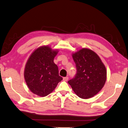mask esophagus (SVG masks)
Returning <instances> with one entry per match:
<instances>
[{"mask_svg": "<svg viewBox=\"0 0 128 128\" xmlns=\"http://www.w3.org/2000/svg\"><path fill=\"white\" fill-rule=\"evenodd\" d=\"M68 80V76H66V77H64L63 78V80L64 81H66H66H67Z\"/></svg>", "mask_w": 128, "mask_h": 128, "instance_id": "34e87169", "label": "esophagus"}]
</instances>
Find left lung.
Segmentation results:
<instances>
[{
	"label": "left lung",
	"instance_id": "8db88e82",
	"mask_svg": "<svg viewBox=\"0 0 128 128\" xmlns=\"http://www.w3.org/2000/svg\"><path fill=\"white\" fill-rule=\"evenodd\" d=\"M72 57L76 73L68 82L79 97L91 98L104 86L107 78L106 67L98 55L89 48H81L73 53Z\"/></svg>",
	"mask_w": 128,
	"mask_h": 128
}]
</instances>
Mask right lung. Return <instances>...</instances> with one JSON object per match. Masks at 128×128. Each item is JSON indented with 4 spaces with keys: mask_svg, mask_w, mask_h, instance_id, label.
I'll return each instance as SVG.
<instances>
[{
    "mask_svg": "<svg viewBox=\"0 0 128 128\" xmlns=\"http://www.w3.org/2000/svg\"><path fill=\"white\" fill-rule=\"evenodd\" d=\"M58 50L48 46L38 48L26 64L24 77L28 87L34 94L45 97L52 93L62 78L54 59Z\"/></svg>",
    "mask_w": 128,
    "mask_h": 128,
    "instance_id": "obj_1",
    "label": "right lung"
}]
</instances>
